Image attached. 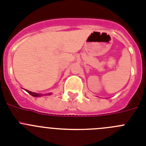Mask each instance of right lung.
I'll return each instance as SVG.
<instances>
[{
    "mask_svg": "<svg viewBox=\"0 0 146 146\" xmlns=\"http://www.w3.org/2000/svg\"><path fill=\"white\" fill-rule=\"evenodd\" d=\"M25 91H26L28 93V94H31V96H34V97H38V96H42V94H36V93H34V92H31V91H28V90H25ZM50 94H46V95H50Z\"/></svg>",
    "mask_w": 146,
    "mask_h": 146,
    "instance_id": "1",
    "label": "right lung"
}]
</instances>
